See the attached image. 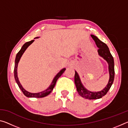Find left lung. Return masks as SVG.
Here are the masks:
<instances>
[{"label": "left lung", "mask_w": 128, "mask_h": 128, "mask_svg": "<svg viewBox=\"0 0 128 128\" xmlns=\"http://www.w3.org/2000/svg\"><path fill=\"white\" fill-rule=\"evenodd\" d=\"M91 36L94 40L97 47L99 48L98 50L99 55L102 56V57H103L108 62L110 72L109 82H108V85L106 86V87L103 90L100 91V92H91L86 90L82 86L78 75L77 73L75 71L74 83L76 84V86L78 92L82 97L88 99H97L102 98L103 96H104L108 92V90L110 89L112 84H113L114 77V60L113 56H112L111 52H110L109 48H108L107 44L99 40L96 36L91 35Z\"/></svg>", "instance_id": "8db88e82"}]
</instances>
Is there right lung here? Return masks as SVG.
<instances>
[{"mask_svg":"<svg viewBox=\"0 0 128 128\" xmlns=\"http://www.w3.org/2000/svg\"><path fill=\"white\" fill-rule=\"evenodd\" d=\"M34 40H32L29 41V42L25 43V44L23 45L22 48H21L20 50L18 51V52L17 54L16 59H15L14 68V78H15V80H16V83L17 84V85H18L19 88H20L21 90L22 91V92H23V94H24L26 96L29 97V98H43V97L46 96H47V95H48L50 93H51V92L52 91L54 88L55 87L56 82V81H57L58 79L59 78L60 76H61L62 74L64 73V71L66 70V68L62 69V70H60V72L58 73V74H57V75H56L55 77V78H54L51 85L50 86V87L46 90L43 91V92H38V93H31V92H27V91H26L24 88H22V85H21V84L20 83V81H19V80H18V77H17V66H18L19 60H20L21 56L22 55L23 53L24 52V51L26 50V49L28 48V47L29 46L30 44H31L32 43L34 42Z\"/></svg>","mask_w":128,"mask_h":128,"instance_id":"right-lung-1","label":"right lung"}]
</instances>
